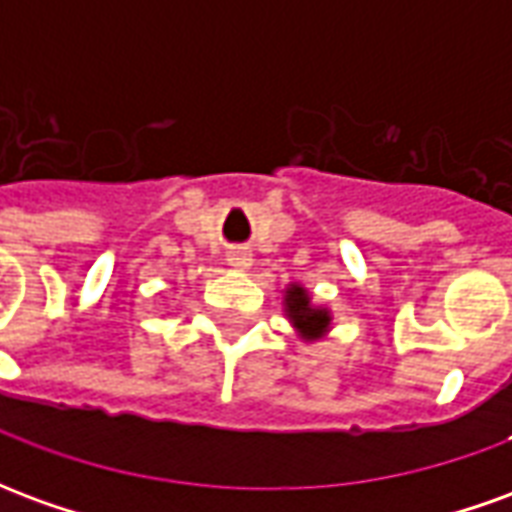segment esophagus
<instances>
[{
	"instance_id": "1",
	"label": "esophagus",
	"mask_w": 512,
	"mask_h": 512,
	"mask_svg": "<svg viewBox=\"0 0 512 512\" xmlns=\"http://www.w3.org/2000/svg\"><path fill=\"white\" fill-rule=\"evenodd\" d=\"M227 263L235 268H246L249 263H252V252H249V249H244V246H235V249H230V252H227Z\"/></svg>"
}]
</instances>
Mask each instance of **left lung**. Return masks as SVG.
Returning <instances> with one entry per match:
<instances>
[{
    "label": "left lung",
    "mask_w": 512,
    "mask_h": 512,
    "mask_svg": "<svg viewBox=\"0 0 512 512\" xmlns=\"http://www.w3.org/2000/svg\"><path fill=\"white\" fill-rule=\"evenodd\" d=\"M288 315L290 321L296 323V329L301 334H307V337H318L321 332H326V326H329V315L326 310H312L310 299H307V293L301 288L288 290Z\"/></svg>",
    "instance_id": "1"
}]
</instances>
